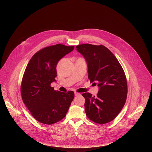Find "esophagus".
I'll return each instance as SVG.
<instances>
[{"instance_id":"34e87169","label":"esophagus","mask_w":152,"mask_h":152,"mask_svg":"<svg viewBox=\"0 0 152 152\" xmlns=\"http://www.w3.org/2000/svg\"><path fill=\"white\" fill-rule=\"evenodd\" d=\"M75 96H79L80 94V93H78L77 92H75Z\"/></svg>"}]
</instances>
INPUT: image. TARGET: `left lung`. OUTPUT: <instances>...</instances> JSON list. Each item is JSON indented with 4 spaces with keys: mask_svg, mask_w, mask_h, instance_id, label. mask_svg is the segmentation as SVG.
Segmentation results:
<instances>
[{
    "mask_svg": "<svg viewBox=\"0 0 152 152\" xmlns=\"http://www.w3.org/2000/svg\"><path fill=\"white\" fill-rule=\"evenodd\" d=\"M76 48L87 63L88 79L99 88L96 96L82 94L86 115L94 123H109L120 113L126 100L124 72L114 55L103 45L83 44Z\"/></svg>",
    "mask_w": 152,
    "mask_h": 152,
    "instance_id": "8db88e82",
    "label": "left lung"
}]
</instances>
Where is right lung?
Returning <instances> with one entry per match:
<instances>
[{
	"label": "right lung",
	"mask_w": 152,
	"mask_h": 152,
	"mask_svg": "<svg viewBox=\"0 0 152 152\" xmlns=\"http://www.w3.org/2000/svg\"><path fill=\"white\" fill-rule=\"evenodd\" d=\"M74 46L58 44L35 53L25 69L21 84L22 100L32 115L39 122L52 124L66 115L75 94L54 90L58 61L71 52Z\"/></svg>",
	"instance_id": "add662e5"
}]
</instances>
